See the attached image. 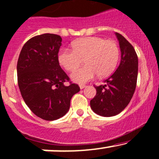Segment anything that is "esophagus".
I'll return each mask as SVG.
<instances>
[{"instance_id": "1", "label": "esophagus", "mask_w": 159, "mask_h": 159, "mask_svg": "<svg viewBox=\"0 0 159 159\" xmlns=\"http://www.w3.org/2000/svg\"><path fill=\"white\" fill-rule=\"evenodd\" d=\"M86 87L87 86L85 84H80V89H81V90H82V89L86 88Z\"/></svg>"}]
</instances>
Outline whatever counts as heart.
Here are the masks:
<instances>
[{"instance_id":"b5f03b06","label":"heart","mask_w":159,"mask_h":159,"mask_svg":"<svg viewBox=\"0 0 159 159\" xmlns=\"http://www.w3.org/2000/svg\"><path fill=\"white\" fill-rule=\"evenodd\" d=\"M73 49L63 48L59 53V62L66 70L76 69L83 60L85 65L71 74L75 82L84 84L98 74L104 78L113 72L119 59V48L111 40L99 37L80 38L73 43Z\"/></svg>"}]
</instances>
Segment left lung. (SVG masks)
Segmentation results:
<instances>
[{
    "label": "left lung",
    "mask_w": 159,
    "mask_h": 159,
    "mask_svg": "<svg viewBox=\"0 0 159 159\" xmlns=\"http://www.w3.org/2000/svg\"><path fill=\"white\" fill-rule=\"evenodd\" d=\"M121 49V62L116 71L105 80V84L94 86L97 94L90 100L96 114L111 117L119 114L132 99L138 74V58L134 47L126 38L116 32Z\"/></svg>",
    "instance_id": "8db88e82"
}]
</instances>
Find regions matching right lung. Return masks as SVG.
<instances>
[{"label": "right lung", "instance_id": "1", "mask_svg": "<svg viewBox=\"0 0 159 159\" xmlns=\"http://www.w3.org/2000/svg\"><path fill=\"white\" fill-rule=\"evenodd\" d=\"M61 45L60 35H37L24 44L17 62L21 95L31 111L46 121L65 116L72 96L80 91L76 84H64L69 78L59 63Z\"/></svg>", "mask_w": 159, "mask_h": 159}]
</instances>
